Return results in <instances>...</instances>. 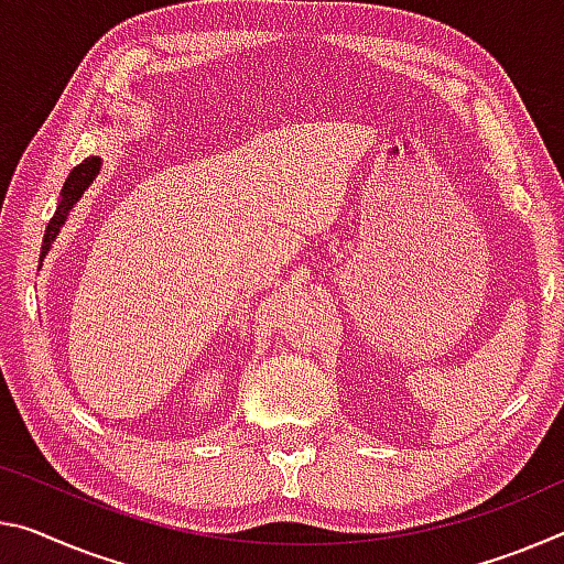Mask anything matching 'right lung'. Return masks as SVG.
Returning <instances> with one entry per match:
<instances>
[{"label": "right lung", "instance_id": "add662e5", "mask_svg": "<svg viewBox=\"0 0 564 564\" xmlns=\"http://www.w3.org/2000/svg\"><path fill=\"white\" fill-rule=\"evenodd\" d=\"M97 170H100V158H87L79 163L73 173H69V177L65 181V185H62V193H59V205L55 210V216L50 218L47 223V230H44V238H42V256L40 261L44 258V253L50 250V243L52 240L57 238L62 223L67 220V213L73 210V205L83 198V193L87 191V185L95 181Z\"/></svg>", "mask_w": 564, "mask_h": 564}]
</instances>
